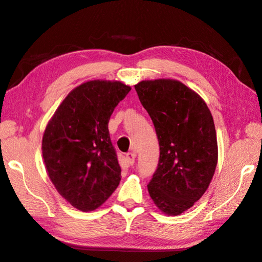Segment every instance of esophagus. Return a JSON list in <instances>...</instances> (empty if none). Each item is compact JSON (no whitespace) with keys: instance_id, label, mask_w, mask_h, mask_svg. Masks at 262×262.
<instances>
[{"instance_id":"1","label":"esophagus","mask_w":262,"mask_h":262,"mask_svg":"<svg viewBox=\"0 0 262 262\" xmlns=\"http://www.w3.org/2000/svg\"><path fill=\"white\" fill-rule=\"evenodd\" d=\"M125 158H126V161H128V163L130 165H133L134 162H136V154L128 153V154H125Z\"/></svg>"}]
</instances>
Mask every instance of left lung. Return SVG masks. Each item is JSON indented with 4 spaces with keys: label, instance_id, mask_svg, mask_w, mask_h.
<instances>
[{
    "label": "left lung",
    "instance_id": "8db88e82",
    "mask_svg": "<svg viewBox=\"0 0 262 262\" xmlns=\"http://www.w3.org/2000/svg\"><path fill=\"white\" fill-rule=\"evenodd\" d=\"M136 91L154 123L160 162L148 193L168 216L179 215L207 191L217 164L213 117L199 94L177 80L141 81Z\"/></svg>",
    "mask_w": 262,
    "mask_h": 262
}]
</instances>
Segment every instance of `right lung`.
Instances as JSON below:
<instances>
[{"label": "right lung", "instance_id": "1", "mask_svg": "<svg viewBox=\"0 0 262 262\" xmlns=\"http://www.w3.org/2000/svg\"><path fill=\"white\" fill-rule=\"evenodd\" d=\"M130 91L119 81H87L68 94L46 126V170L60 195L77 210L99 208L121 180L108 122Z\"/></svg>", "mask_w": 262, "mask_h": 262}]
</instances>
